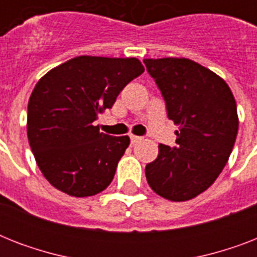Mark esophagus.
<instances>
[{"mask_svg": "<svg viewBox=\"0 0 257 257\" xmlns=\"http://www.w3.org/2000/svg\"><path fill=\"white\" fill-rule=\"evenodd\" d=\"M140 140H141L140 136H135V135H131V143H132V144H136V143H139Z\"/></svg>", "mask_w": 257, "mask_h": 257, "instance_id": "1", "label": "esophagus"}]
</instances>
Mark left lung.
<instances>
[{
  "label": "left lung",
  "mask_w": 257,
  "mask_h": 257,
  "mask_svg": "<svg viewBox=\"0 0 257 257\" xmlns=\"http://www.w3.org/2000/svg\"><path fill=\"white\" fill-rule=\"evenodd\" d=\"M165 101L169 120L180 125L176 145H159L145 167L149 187L164 199L187 201L211 187L235 145L239 118L235 97L223 78L187 58L144 60Z\"/></svg>",
  "instance_id": "8db88e82"
}]
</instances>
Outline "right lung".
<instances>
[{
	"instance_id": "1",
	"label": "right lung",
	"mask_w": 257,
	"mask_h": 257,
	"mask_svg": "<svg viewBox=\"0 0 257 257\" xmlns=\"http://www.w3.org/2000/svg\"><path fill=\"white\" fill-rule=\"evenodd\" d=\"M143 72L137 58L80 56L37 82L28 104V140L54 188L86 197L112 183L129 137L101 133L94 121Z\"/></svg>"
}]
</instances>
